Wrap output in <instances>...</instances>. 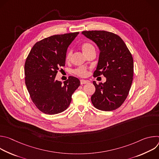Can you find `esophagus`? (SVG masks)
<instances>
[{
    "label": "esophagus",
    "instance_id": "esophagus-1",
    "mask_svg": "<svg viewBox=\"0 0 159 159\" xmlns=\"http://www.w3.org/2000/svg\"><path fill=\"white\" fill-rule=\"evenodd\" d=\"M80 81V84H81V85H82V84H85L89 83V81L85 80H84V79H81Z\"/></svg>",
    "mask_w": 159,
    "mask_h": 159
}]
</instances>
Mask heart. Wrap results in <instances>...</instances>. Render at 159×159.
Masks as SVG:
<instances>
[{
	"instance_id": "b5f03b06",
	"label": "heart",
	"mask_w": 159,
	"mask_h": 159,
	"mask_svg": "<svg viewBox=\"0 0 159 159\" xmlns=\"http://www.w3.org/2000/svg\"><path fill=\"white\" fill-rule=\"evenodd\" d=\"M82 47V50L83 51V52L87 55L89 53H90L91 51L94 50V47L93 45L89 43V42H84L81 45ZM72 54V51L69 50V51L67 52L66 56H65V59L66 60H69ZM74 74H75V75L79 76V77H84L87 75V68L85 66H79L77 69H74L73 70Z\"/></svg>"
}]
</instances>
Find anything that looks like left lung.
I'll use <instances>...</instances> for the list:
<instances>
[{
    "instance_id": "1",
    "label": "left lung",
    "mask_w": 159,
    "mask_h": 159,
    "mask_svg": "<svg viewBox=\"0 0 159 159\" xmlns=\"http://www.w3.org/2000/svg\"><path fill=\"white\" fill-rule=\"evenodd\" d=\"M98 47L100 53L93 76L103 75L106 81L93 84L96 91L91 96L94 106L110 111L120 107L126 99L133 81V59L123 40L117 34L106 31L82 32Z\"/></svg>"
}]
</instances>
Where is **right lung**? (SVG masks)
Instances as JSON below:
<instances>
[{
  "label": "right lung",
  "instance_id": "1",
  "mask_svg": "<svg viewBox=\"0 0 159 159\" xmlns=\"http://www.w3.org/2000/svg\"><path fill=\"white\" fill-rule=\"evenodd\" d=\"M79 33L57 34L37 42L25 62V84L32 101L41 112L55 115L66 110L72 95L79 87V79L69 76L63 84L55 80L65 65L68 47Z\"/></svg>",
  "mask_w": 159,
  "mask_h": 159
}]
</instances>
